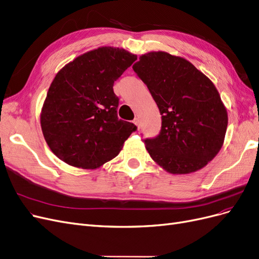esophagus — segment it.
Returning a JSON list of instances; mask_svg holds the SVG:
<instances>
[{
    "label": "esophagus",
    "mask_w": 259,
    "mask_h": 259,
    "mask_svg": "<svg viewBox=\"0 0 259 259\" xmlns=\"http://www.w3.org/2000/svg\"><path fill=\"white\" fill-rule=\"evenodd\" d=\"M134 123L136 124V126H137L138 128L140 127V121H139L138 117H135V119H134Z\"/></svg>",
    "instance_id": "obj_1"
}]
</instances>
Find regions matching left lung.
Returning <instances> with one entry per match:
<instances>
[{
	"label": "left lung",
	"instance_id": "8db88e82",
	"mask_svg": "<svg viewBox=\"0 0 259 259\" xmlns=\"http://www.w3.org/2000/svg\"><path fill=\"white\" fill-rule=\"evenodd\" d=\"M162 115L160 134L146 138L154 162L171 174L204 167L221 150L228 125L215 85L191 62L165 52H151L133 66Z\"/></svg>",
	"mask_w": 259,
	"mask_h": 259
}]
</instances>
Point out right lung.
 Masks as SVG:
<instances>
[{
  "mask_svg": "<svg viewBox=\"0 0 259 259\" xmlns=\"http://www.w3.org/2000/svg\"><path fill=\"white\" fill-rule=\"evenodd\" d=\"M137 59L105 46L69 62L55 76L41 112L51 150L67 164L97 168L119 154L135 124L117 117L113 84Z\"/></svg>",
  "mask_w": 259,
  "mask_h": 259,
  "instance_id": "right-lung-1",
  "label": "right lung"
}]
</instances>
